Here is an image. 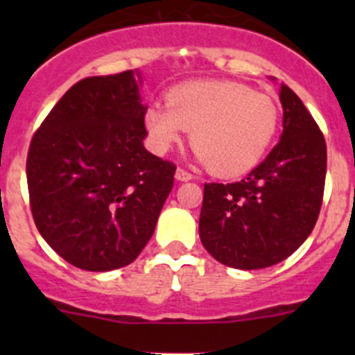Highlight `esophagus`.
I'll list each match as a JSON object with an SVG mask.
<instances>
[{
    "label": "esophagus",
    "instance_id": "1",
    "mask_svg": "<svg viewBox=\"0 0 355 355\" xmlns=\"http://www.w3.org/2000/svg\"><path fill=\"white\" fill-rule=\"evenodd\" d=\"M175 177H177V180H180V182H189L194 178V175L189 173V171L184 170V168H177V171H175Z\"/></svg>",
    "mask_w": 355,
    "mask_h": 355
}]
</instances>
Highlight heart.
Segmentation results:
<instances>
[{
    "label": "heart",
    "instance_id": "b5f03b06",
    "mask_svg": "<svg viewBox=\"0 0 355 355\" xmlns=\"http://www.w3.org/2000/svg\"><path fill=\"white\" fill-rule=\"evenodd\" d=\"M280 121L271 96L230 80L189 82L171 89L166 106L146 111L156 151L182 144L187 130L200 163L216 177H241L259 164Z\"/></svg>",
    "mask_w": 355,
    "mask_h": 355
}]
</instances>
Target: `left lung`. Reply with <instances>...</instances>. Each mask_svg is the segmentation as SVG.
Segmentation results:
<instances>
[{
  "mask_svg": "<svg viewBox=\"0 0 355 355\" xmlns=\"http://www.w3.org/2000/svg\"><path fill=\"white\" fill-rule=\"evenodd\" d=\"M284 134L241 182L204 184L199 237L221 264L273 266L295 252L320 216L327 141L299 96L282 84Z\"/></svg>",
  "mask_w": 355,
  "mask_h": 355,
  "instance_id": "obj_1",
  "label": "left lung"
}]
</instances>
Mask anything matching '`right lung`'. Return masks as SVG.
<instances>
[{
	"instance_id": "1",
	"label": "right lung",
	"mask_w": 355,
	"mask_h": 355,
	"mask_svg": "<svg viewBox=\"0 0 355 355\" xmlns=\"http://www.w3.org/2000/svg\"><path fill=\"white\" fill-rule=\"evenodd\" d=\"M134 71L71 85L32 135L27 185L46 242L73 266L134 263L156 228L177 166L146 151Z\"/></svg>"
}]
</instances>
